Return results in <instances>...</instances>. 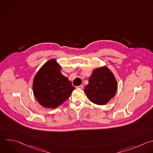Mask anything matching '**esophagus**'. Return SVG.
<instances>
[{
    "label": "esophagus",
    "instance_id": "obj_1",
    "mask_svg": "<svg viewBox=\"0 0 153 153\" xmlns=\"http://www.w3.org/2000/svg\"><path fill=\"white\" fill-rule=\"evenodd\" d=\"M77 88H79V89H82L83 88V85H80L79 86H77L76 87Z\"/></svg>",
    "mask_w": 153,
    "mask_h": 153
}]
</instances>
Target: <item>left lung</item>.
<instances>
[{"mask_svg":"<svg viewBox=\"0 0 153 153\" xmlns=\"http://www.w3.org/2000/svg\"><path fill=\"white\" fill-rule=\"evenodd\" d=\"M117 82L113 74L106 67L96 69L88 79L84 92L93 103L103 105L115 94Z\"/></svg>","mask_w":153,"mask_h":153,"instance_id":"8db88e82","label":"left lung"}]
</instances>
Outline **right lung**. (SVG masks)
Listing matches in <instances>:
<instances>
[{
    "instance_id": "1",
    "label": "right lung",
    "mask_w": 153,
    "mask_h": 153,
    "mask_svg": "<svg viewBox=\"0 0 153 153\" xmlns=\"http://www.w3.org/2000/svg\"><path fill=\"white\" fill-rule=\"evenodd\" d=\"M61 67L54 59L46 62L36 74L33 91L37 101L46 108H56L71 96L75 87L60 72Z\"/></svg>"
}]
</instances>
